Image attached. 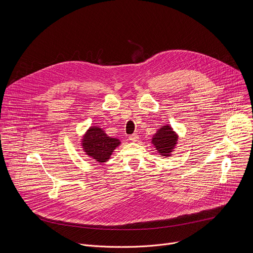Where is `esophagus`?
Returning <instances> with one entry per match:
<instances>
[{"label": "esophagus", "mask_w": 253, "mask_h": 253, "mask_svg": "<svg viewBox=\"0 0 253 253\" xmlns=\"http://www.w3.org/2000/svg\"><path fill=\"white\" fill-rule=\"evenodd\" d=\"M129 139L132 141V142H137L138 139H139V136L137 134H133L131 136H129Z\"/></svg>", "instance_id": "34e87169"}]
</instances>
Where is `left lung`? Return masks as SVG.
I'll list each match as a JSON object with an SVG mask.
<instances>
[{"instance_id": "left-lung-1", "label": "left lung", "mask_w": 253, "mask_h": 253, "mask_svg": "<svg viewBox=\"0 0 253 253\" xmlns=\"http://www.w3.org/2000/svg\"><path fill=\"white\" fill-rule=\"evenodd\" d=\"M178 138V134L173 130L171 125L165 124L152 136L151 143L160 156L170 157L176 148Z\"/></svg>"}]
</instances>
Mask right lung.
<instances>
[{"label": "right lung", "mask_w": 253, "mask_h": 253, "mask_svg": "<svg viewBox=\"0 0 253 253\" xmlns=\"http://www.w3.org/2000/svg\"><path fill=\"white\" fill-rule=\"evenodd\" d=\"M120 144L118 138L108 136L100 126L89 127L81 139V147L85 155L98 163L109 160Z\"/></svg>", "instance_id": "obj_1"}]
</instances>
